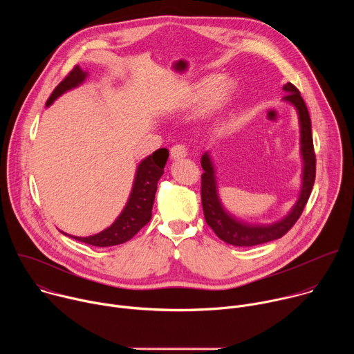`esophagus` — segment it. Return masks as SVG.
<instances>
[{
  "label": "esophagus",
  "mask_w": 354,
  "mask_h": 354,
  "mask_svg": "<svg viewBox=\"0 0 354 354\" xmlns=\"http://www.w3.org/2000/svg\"><path fill=\"white\" fill-rule=\"evenodd\" d=\"M187 156V149L185 145L182 144H176L171 148V157L172 160H180V158H185Z\"/></svg>",
  "instance_id": "esophagus-1"
}]
</instances>
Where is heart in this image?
<instances>
[{
  "label": "heart",
  "mask_w": 354,
  "mask_h": 354,
  "mask_svg": "<svg viewBox=\"0 0 354 354\" xmlns=\"http://www.w3.org/2000/svg\"><path fill=\"white\" fill-rule=\"evenodd\" d=\"M235 92V82L228 77L221 78H206L200 81L197 85L189 88V91L183 96V105L190 106L196 104L201 97H206V105L209 109H217L224 106L232 97Z\"/></svg>",
  "instance_id": "heart-1"
}]
</instances>
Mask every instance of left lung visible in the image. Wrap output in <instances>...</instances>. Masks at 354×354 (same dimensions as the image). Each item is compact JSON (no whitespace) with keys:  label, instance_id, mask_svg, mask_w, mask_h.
I'll return each mask as SVG.
<instances>
[{"label":"left lung","instance_id":"8db88e82","mask_svg":"<svg viewBox=\"0 0 354 354\" xmlns=\"http://www.w3.org/2000/svg\"><path fill=\"white\" fill-rule=\"evenodd\" d=\"M287 95L283 97L286 102L291 104L298 115L299 122V153L302 158V182L297 203L292 206L290 213L280 221L273 224H248L230 214L218 197L216 169L209 153L201 156V205H203L205 218L209 227L216 235L224 242L234 246H255L281 238L288 230L297 223L302 210H304L310 198L314 182H315V153L313 142L311 119L307 105L302 99L299 91L287 82L283 86Z\"/></svg>","mask_w":354,"mask_h":354}]
</instances>
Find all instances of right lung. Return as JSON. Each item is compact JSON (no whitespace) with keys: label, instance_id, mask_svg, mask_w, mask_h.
<instances>
[{"label":"right lung","instance_id":"obj_1","mask_svg":"<svg viewBox=\"0 0 354 354\" xmlns=\"http://www.w3.org/2000/svg\"><path fill=\"white\" fill-rule=\"evenodd\" d=\"M86 77L88 73L81 70L80 66H75L73 71H70V74L56 86L53 93L50 95L46 106L52 105L59 96H62L67 91L81 85ZM168 157V149L160 148L138 164L127 203L120 216L111 227L89 236H74L63 231L62 232L84 243L100 248L120 245L131 239L151 220V216H153L151 212H153L154 206L157 183L164 174Z\"/></svg>","mask_w":354,"mask_h":354}]
</instances>
